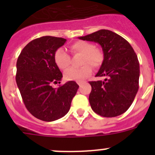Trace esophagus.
Returning a JSON list of instances; mask_svg holds the SVG:
<instances>
[{"instance_id": "34e87169", "label": "esophagus", "mask_w": 155, "mask_h": 155, "mask_svg": "<svg viewBox=\"0 0 155 155\" xmlns=\"http://www.w3.org/2000/svg\"><path fill=\"white\" fill-rule=\"evenodd\" d=\"M77 83H78V85L81 87V86L82 85V84H83V81H78Z\"/></svg>"}]
</instances>
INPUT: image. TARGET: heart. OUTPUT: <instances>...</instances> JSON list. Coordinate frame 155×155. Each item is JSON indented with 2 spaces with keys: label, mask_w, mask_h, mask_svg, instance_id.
I'll use <instances>...</instances> for the list:
<instances>
[{
  "label": "heart",
  "mask_w": 155,
  "mask_h": 155,
  "mask_svg": "<svg viewBox=\"0 0 155 155\" xmlns=\"http://www.w3.org/2000/svg\"><path fill=\"white\" fill-rule=\"evenodd\" d=\"M70 50L74 54H81V64H83L79 68H71L64 74L65 78L68 81H81L91 74L93 68H98L104 61V53L100 48L94 47L93 44L85 41H77L70 46ZM54 61L60 69H68L71 64V58L68 53L59 48L54 53Z\"/></svg>",
  "instance_id": "heart-1"
}]
</instances>
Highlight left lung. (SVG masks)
Listing matches in <instances>:
<instances>
[{"label": "left lung", "instance_id": "left-lung-1", "mask_svg": "<svg viewBox=\"0 0 155 155\" xmlns=\"http://www.w3.org/2000/svg\"><path fill=\"white\" fill-rule=\"evenodd\" d=\"M102 46L104 61L96 77L104 81H89L92 110L103 117H115L130 108L139 88L140 64L130 44L113 31L101 29L79 37Z\"/></svg>", "mask_w": 155, "mask_h": 155}]
</instances>
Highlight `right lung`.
Returning <instances> with one entry per match:
<instances>
[{"label":"right lung","instance_id":"obj_1","mask_svg":"<svg viewBox=\"0 0 155 155\" xmlns=\"http://www.w3.org/2000/svg\"><path fill=\"white\" fill-rule=\"evenodd\" d=\"M67 41L64 38L42 36L28 42L18 58L16 83L28 111L46 122L61 119L70 110L79 86L70 81L58 88L63 74L54 61L56 50Z\"/></svg>","mask_w":155,"mask_h":155}]
</instances>
